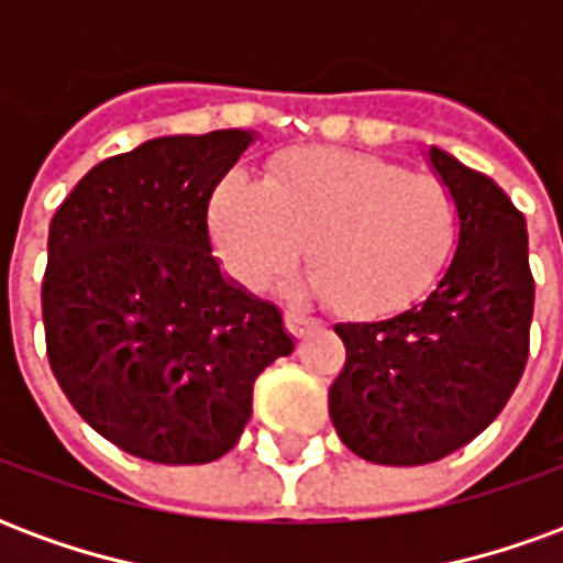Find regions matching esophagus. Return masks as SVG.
Returning a JSON list of instances; mask_svg holds the SVG:
<instances>
[{"instance_id":"esophagus-1","label":"esophagus","mask_w":563,"mask_h":563,"mask_svg":"<svg viewBox=\"0 0 563 563\" xmlns=\"http://www.w3.org/2000/svg\"><path fill=\"white\" fill-rule=\"evenodd\" d=\"M286 329L292 331V338H305L307 331V319L298 313V310H289L286 313Z\"/></svg>"}]
</instances>
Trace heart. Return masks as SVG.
<instances>
[{
    "mask_svg": "<svg viewBox=\"0 0 563 563\" xmlns=\"http://www.w3.org/2000/svg\"><path fill=\"white\" fill-rule=\"evenodd\" d=\"M213 229L253 286L280 280L307 246L313 268L295 283L298 292L338 298L350 313H377L440 277L459 244L461 210L437 177L343 150H307L265 186L222 180Z\"/></svg>",
    "mask_w": 563,
    "mask_h": 563,
    "instance_id": "b5f03b06",
    "label": "heart"
}]
</instances>
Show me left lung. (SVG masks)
I'll use <instances>...</instances> for the list:
<instances>
[{
  "instance_id": "8db88e82",
  "label": "left lung",
  "mask_w": 563,
  "mask_h": 563,
  "mask_svg": "<svg viewBox=\"0 0 563 563\" xmlns=\"http://www.w3.org/2000/svg\"><path fill=\"white\" fill-rule=\"evenodd\" d=\"M428 162L461 210L455 256L422 305L338 322L346 365L329 413L358 459L413 467L483 434L519 386L531 346L533 274L521 210L440 147Z\"/></svg>"
}]
</instances>
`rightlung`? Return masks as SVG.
<instances>
[{"label": "right lung", "instance_id": "obj_1", "mask_svg": "<svg viewBox=\"0 0 563 563\" xmlns=\"http://www.w3.org/2000/svg\"><path fill=\"white\" fill-rule=\"evenodd\" d=\"M253 141H144L84 174L47 229L51 371L80 419L135 459H222L256 377L295 350L280 310L229 280L210 244V196Z\"/></svg>", "mask_w": 563, "mask_h": 563}]
</instances>
